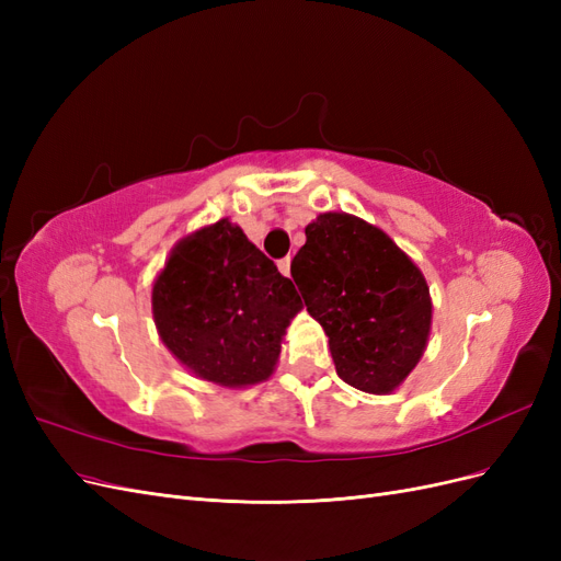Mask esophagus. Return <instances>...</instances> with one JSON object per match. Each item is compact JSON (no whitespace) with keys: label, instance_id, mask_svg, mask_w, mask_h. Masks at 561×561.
Wrapping results in <instances>:
<instances>
[{"label":"esophagus","instance_id":"esophagus-1","mask_svg":"<svg viewBox=\"0 0 561 561\" xmlns=\"http://www.w3.org/2000/svg\"><path fill=\"white\" fill-rule=\"evenodd\" d=\"M290 257H283V260H278V268H280V274L283 276H290Z\"/></svg>","mask_w":561,"mask_h":561}]
</instances>
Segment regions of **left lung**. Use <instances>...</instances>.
<instances>
[{
  "label": "left lung",
  "mask_w": 561,
  "mask_h": 561,
  "mask_svg": "<svg viewBox=\"0 0 561 561\" xmlns=\"http://www.w3.org/2000/svg\"><path fill=\"white\" fill-rule=\"evenodd\" d=\"M290 274L330 336L336 375L365 393L396 390L428 344L433 304L419 266L365 219L322 213Z\"/></svg>",
  "instance_id": "1"
}]
</instances>
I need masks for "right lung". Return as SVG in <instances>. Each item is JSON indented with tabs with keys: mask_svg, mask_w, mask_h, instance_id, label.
Masks as SVG:
<instances>
[{
	"mask_svg": "<svg viewBox=\"0 0 561 561\" xmlns=\"http://www.w3.org/2000/svg\"><path fill=\"white\" fill-rule=\"evenodd\" d=\"M299 311L293 280L229 219L182 239L151 287L161 342L194 377L227 388L271 377Z\"/></svg>",
	"mask_w": 561,
	"mask_h": 561,
	"instance_id": "add662e5",
	"label": "right lung"
}]
</instances>
